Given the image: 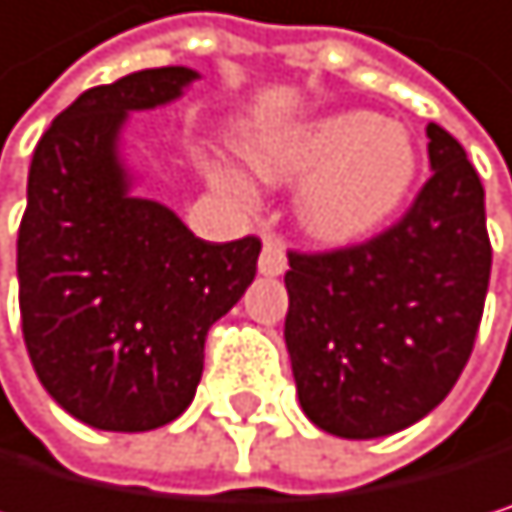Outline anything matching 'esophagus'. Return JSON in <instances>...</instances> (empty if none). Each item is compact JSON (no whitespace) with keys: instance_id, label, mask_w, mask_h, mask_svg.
I'll return each instance as SVG.
<instances>
[{"instance_id":"1","label":"esophagus","mask_w":512,"mask_h":512,"mask_svg":"<svg viewBox=\"0 0 512 512\" xmlns=\"http://www.w3.org/2000/svg\"><path fill=\"white\" fill-rule=\"evenodd\" d=\"M258 270L261 276H282L288 270V258H285V248L276 239H267L261 248V258H258Z\"/></svg>"}]
</instances>
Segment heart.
I'll return each instance as SVG.
<instances>
[{"label":"heart","instance_id":"heart-1","mask_svg":"<svg viewBox=\"0 0 512 512\" xmlns=\"http://www.w3.org/2000/svg\"><path fill=\"white\" fill-rule=\"evenodd\" d=\"M245 159L273 184L304 178L294 218L322 245H350L378 233L402 208L418 174L411 134L399 122L362 110L325 113L254 134L245 144ZM214 181L236 193L248 190L227 168L214 171Z\"/></svg>","mask_w":512,"mask_h":512}]
</instances>
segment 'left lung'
<instances>
[{"mask_svg":"<svg viewBox=\"0 0 512 512\" xmlns=\"http://www.w3.org/2000/svg\"><path fill=\"white\" fill-rule=\"evenodd\" d=\"M433 178L362 245L288 251L285 347L304 415L341 439L418 424L451 393L479 331L491 242L464 147L427 125Z\"/></svg>","mask_w":512,"mask_h":512,"instance_id":"obj_1","label":"left lung"}]
</instances>
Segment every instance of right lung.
Wrapping results in <instances>:
<instances>
[{
	"label": "right lung",
	"instance_id": "right-lung-1",
	"mask_svg": "<svg viewBox=\"0 0 512 512\" xmlns=\"http://www.w3.org/2000/svg\"><path fill=\"white\" fill-rule=\"evenodd\" d=\"M193 79L190 67H159L82 91L30 162L17 230L24 344L48 396L94 430L181 418L208 328L258 273V236L205 242L131 193L119 153L128 113L178 101Z\"/></svg>",
	"mask_w": 512,
	"mask_h": 512
}]
</instances>
